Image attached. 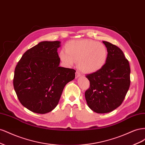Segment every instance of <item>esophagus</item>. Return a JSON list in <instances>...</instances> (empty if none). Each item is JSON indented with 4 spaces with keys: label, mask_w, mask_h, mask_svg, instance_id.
<instances>
[{
    "label": "esophagus",
    "mask_w": 145,
    "mask_h": 145,
    "mask_svg": "<svg viewBox=\"0 0 145 145\" xmlns=\"http://www.w3.org/2000/svg\"><path fill=\"white\" fill-rule=\"evenodd\" d=\"M81 76V74L80 73V72L79 71H76V78H78V77H80Z\"/></svg>",
    "instance_id": "1"
}]
</instances>
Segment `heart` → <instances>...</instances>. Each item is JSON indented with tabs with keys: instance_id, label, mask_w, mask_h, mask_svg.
Listing matches in <instances>:
<instances>
[{
	"instance_id": "heart-1",
	"label": "heart",
	"mask_w": 145,
	"mask_h": 145,
	"mask_svg": "<svg viewBox=\"0 0 145 145\" xmlns=\"http://www.w3.org/2000/svg\"><path fill=\"white\" fill-rule=\"evenodd\" d=\"M59 58L67 67H71L78 61V66L85 73L97 72L106 64L108 51L103 43L91 39L68 42L65 50H60Z\"/></svg>"
}]
</instances>
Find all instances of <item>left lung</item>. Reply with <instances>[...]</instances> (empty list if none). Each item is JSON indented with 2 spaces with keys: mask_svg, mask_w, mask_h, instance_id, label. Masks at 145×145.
<instances>
[{
  "mask_svg": "<svg viewBox=\"0 0 145 145\" xmlns=\"http://www.w3.org/2000/svg\"><path fill=\"white\" fill-rule=\"evenodd\" d=\"M108 51L107 62L99 71L87 74L90 87L85 96L93 111L103 114L114 110L122 103L130 86V67L119 48L103 41Z\"/></svg>",
  "mask_w": 145,
  "mask_h": 145,
  "instance_id": "obj_1",
  "label": "left lung"
}]
</instances>
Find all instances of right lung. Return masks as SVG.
I'll use <instances>...</instances> for the list:
<instances>
[{
	"label": "right lung",
	"instance_id": "obj_1",
	"mask_svg": "<svg viewBox=\"0 0 145 145\" xmlns=\"http://www.w3.org/2000/svg\"><path fill=\"white\" fill-rule=\"evenodd\" d=\"M60 42L43 41L26 51L16 65L13 85L21 104L38 114L57 106L64 87L76 71L59 67Z\"/></svg>",
	"mask_w": 145,
	"mask_h": 145
}]
</instances>
